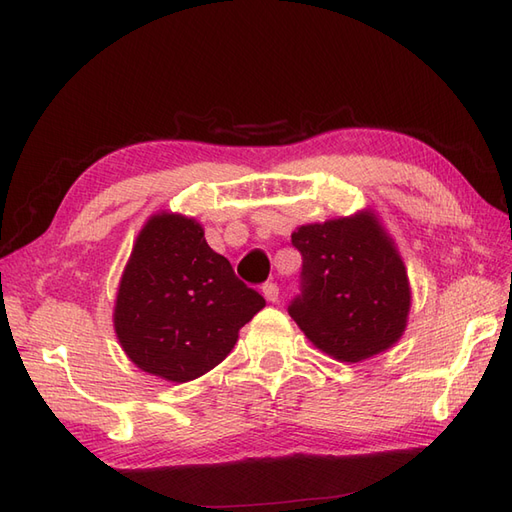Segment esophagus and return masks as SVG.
<instances>
[{"instance_id": "esophagus-1", "label": "esophagus", "mask_w": 512, "mask_h": 512, "mask_svg": "<svg viewBox=\"0 0 512 512\" xmlns=\"http://www.w3.org/2000/svg\"><path fill=\"white\" fill-rule=\"evenodd\" d=\"M261 294H264V299L268 303H277L279 301V288L275 283H266L264 288H261Z\"/></svg>"}]
</instances>
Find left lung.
I'll use <instances>...</instances> for the list:
<instances>
[{
    "label": "left lung",
    "mask_w": 512,
    "mask_h": 512,
    "mask_svg": "<svg viewBox=\"0 0 512 512\" xmlns=\"http://www.w3.org/2000/svg\"><path fill=\"white\" fill-rule=\"evenodd\" d=\"M292 244L303 255L305 290L288 312L305 338L347 364L395 347L408 327L412 288L375 209L301 224Z\"/></svg>",
    "instance_id": "obj_1"
}]
</instances>
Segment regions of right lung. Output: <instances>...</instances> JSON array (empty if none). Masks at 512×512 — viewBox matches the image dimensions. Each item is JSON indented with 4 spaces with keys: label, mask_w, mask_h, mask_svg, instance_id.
Listing matches in <instances>:
<instances>
[{
    "label": "right lung",
    "mask_w": 512,
    "mask_h": 512,
    "mask_svg": "<svg viewBox=\"0 0 512 512\" xmlns=\"http://www.w3.org/2000/svg\"><path fill=\"white\" fill-rule=\"evenodd\" d=\"M264 305L207 244L196 218L163 209L135 237L117 285L113 329L139 371L185 384L227 358Z\"/></svg>",
    "instance_id": "1"
}]
</instances>
